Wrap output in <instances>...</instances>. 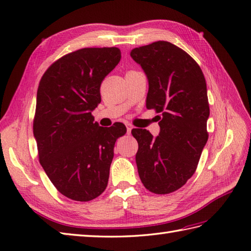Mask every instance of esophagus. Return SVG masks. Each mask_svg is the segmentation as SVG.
I'll list each match as a JSON object with an SVG mask.
<instances>
[{"instance_id":"esophagus-1","label":"esophagus","mask_w":251,"mask_h":251,"mask_svg":"<svg viewBox=\"0 0 251 251\" xmlns=\"http://www.w3.org/2000/svg\"><path fill=\"white\" fill-rule=\"evenodd\" d=\"M126 128H127V134H130L131 132V129H132V126L130 124H126Z\"/></svg>"}]
</instances>
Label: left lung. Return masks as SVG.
Segmentation results:
<instances>
[{
  "mask_svg": "<svg viewBox=\"0 0 251 251\" xmlns=\"http://www.w3.org/2000/svg\"><path fill=\"white\" fill-rule=\"evenodd\" d=\"M130 56L148 78L147 108L162 114L158 136L147 129L131 130L139 147L138 173L152 193H172L193 176L208 140L204 74L189 54L166 41L137 47Z\"/></svg>",
  "mask_w": 251,
  "mask_h": 251,
  "instance_id": "left-lung-1",
  "label": "left lung"
}]
</instances>
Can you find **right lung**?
I'll return each mask as SVG.
<instances>
[{
  "label": "right lung",
  "instance_id": "add662e5",
  "mask_svg": "<svg viewBox=\"0 0 251 251\" xmlns=\"http://www.w3.org/2000/svg\"><path fill=\"white\" fill-rule=\"evenodd\" d=\"M120 60L116 47L75 50L52 63L37 88L33 135L40 163L73 201H92L105 190L115 141L126 132L122 123L101 127L92 115L101 82Z\"/></svg>",
  "mask_w": 251,
  "mask_h": 251
}]
</instances>
